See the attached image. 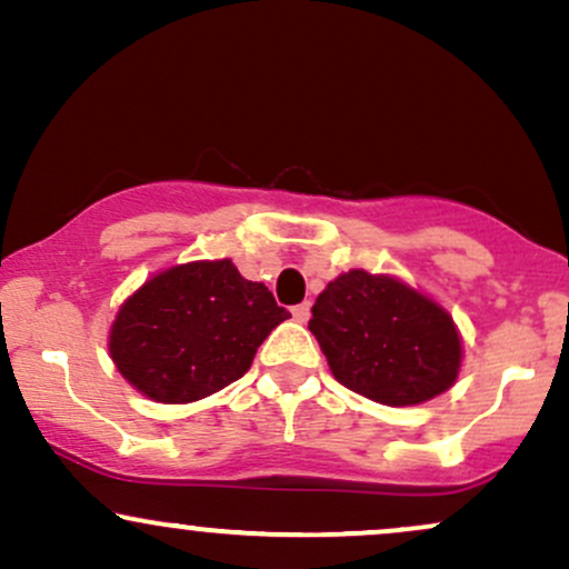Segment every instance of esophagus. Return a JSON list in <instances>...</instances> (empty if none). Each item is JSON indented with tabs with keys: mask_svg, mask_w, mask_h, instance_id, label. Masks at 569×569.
Returning a JSON list of instances; mask_svg holds the SVG:
<instances>
[{
	"mask_svg": "<svg viewBox=\"0 0 569 569\" xmlns=\"http://www.w3.org/2000/svg\"><path fill=\"white\" fill-rule=\"evenodd\" d=\"M291 316H293V321H297V323H307V321H310V302H302V305L293 307Z\"/></svg>",
	"mask_w": 569,
	"mask_h": 569,
	"instance_id": "34e87169",
	"label": "esophagus"
}]
</instances>
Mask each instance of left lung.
Here are the masks:
<instances>
[{"instance_id":"1","label":"left lung","mask_w":569,"mask_h":569,"mask_svg":"<svg viewBox=\"0 0 569 569\" xmlns=\"http://www.w3.org/2000/svg\"><path fill=\"white\" fill-rule=\"evenodd\" d=\"M310 331L345 388L388 407L449 390L462 342L441 305L390 276L342 272L318 293Z\"/></svg>"}]
</instances>
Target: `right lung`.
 I'll use <instances>...</instances> for the list:
<instances>
[{
    "mask_svg": "<svg viewBox=\"0 0 569 569\" xmlns=\"http://www.w3.org/2000/svg\"><path fill=\"white\" fill-rule=\"evenodd\" d=\"M286 318L267 286L246 280L230 259L176 264L122 302L109 356L152 401L189 403L240 380Z\"/></svg>",
    "mask_w": 569,
    "mask_h": 569,
    "instance_id": "obj_1",
    "label": "right lung"
}]
</instances>
